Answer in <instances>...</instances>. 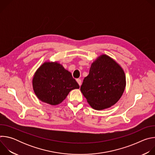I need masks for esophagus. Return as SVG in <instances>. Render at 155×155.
I'll use <instances>...</instances> for the list:
<instances>
[{"instance_id": "obj_1", "label": "esophagus", "mask_w": 155, "mask_h": 155, "mask_svg": "<svg viewBox=\"0 0 155 155\" xmlns=\"http://www.w3.org/2000/svg\"><path fill=\"white\" fill-rule=\"evenodd\" d=\"M77 83H78L79 86H80L81 84V80L80 79H77Z\"/></svg>"}]
</instances>
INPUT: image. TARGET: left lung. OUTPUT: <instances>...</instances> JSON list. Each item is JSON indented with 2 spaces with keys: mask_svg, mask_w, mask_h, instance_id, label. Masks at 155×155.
I'll use <instances>...</instances> for the list:
<instances>
[{
  "mask_svg": "<svg viewBox=\"0 0 155 155\" xmlns=\"http://www.w3.org/2000/svg\"><path fill=\"white\" fill-rule=\"evenodd\" d=\"M126 87L123 68L106 54L99 56L92 64L80 90L90 106L97 110L111 107L122 96Z\"/></svg>",
  "mask_w": 155,
  "mask_h": 155,
  "instance_id": "1",
  "label": "left lung"
}]
</instances>
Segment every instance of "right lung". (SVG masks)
Masks as SVG:
<instances>
[{
	"mask_svg": "<svg viewBox=\"0 0 155 155\" xmlns=\"http://www.w3.org/2000/svg\"><path fill=\"white\" fill-rule=\"evenodd\" d=\"M32 87L37 98L51 105L61 104L78 84L72 74L58 62H45L35 72Z\"/></svg>",
	"mask_w": 155,
	"mask_h": 155,
	"instance_id": "1",
	"label": "right lung"
}]
</instances>
